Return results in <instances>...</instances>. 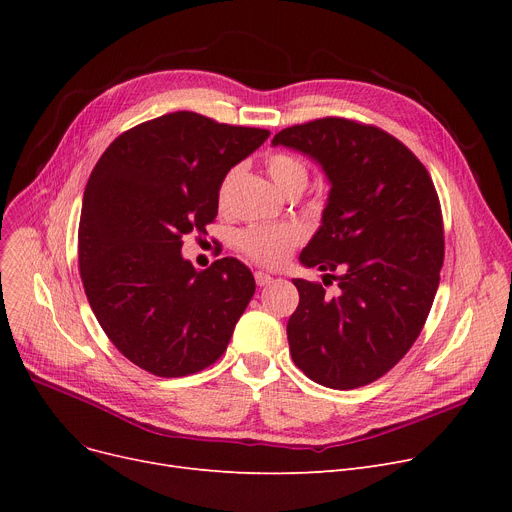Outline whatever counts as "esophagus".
I'll use <instances>...</instances> for the list:
<instances>
[{
	"instance_id": "1",
	"label": "esophagus",
	"mask_w": 512,
	"mask_h": 512,
	"mask_svg": "<svg viewBox=\"0 0 512 512\" xmlns=\"http://www.w3.org/2000/svg\"><path fill=\"white\" fill-rule=\"evenodd\" d=\"M274 278L270 276V274H265V272H255V282H257V286H267L270 284Z\"/></svg>"
}]
</instances>
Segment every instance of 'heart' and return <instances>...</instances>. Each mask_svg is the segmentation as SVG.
<instances>
[{
  "instance_id": "b5f03b06",
  "label": "heart",
  "mask_w": 512,
  "mask_h": 512,
  "mask_svg": "<svg viewBox=\"0 0 512 512\" xmlns=\"http://www.w3.org/2000/svg\"><path fill=\"white\" fill-rule=\"evenodd\" d=\"M267 172H270L272 180L286 195L301 193L309 180V170L303 161L284 151L272 153L267 157ZM238 174H240V166L230 168L218 186V205L222 209L230 205ZM303 240H305V228L299 224H276V226L255 224L238 234V247L255 263L276 267V265H282L290 257L292 249L301 245Z\"/></svg>"
}]
</instances>
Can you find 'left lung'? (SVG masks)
Here are the masks:
<instances>
[{
	"instance_id": "8db88e82",
	"label": "left lung",
	"mask_w": 512,
	"mask_h": 512,
	"mask_svg": "<svg viewBox=\"0 0 512 512\" xmlns=\"http://www.w3.org/2000/svg\"><path fill=\"white\" fill-rule=\"evenodd\" d=\"M272 145L313 157L332 184L301 263L340 290L292 280V361L326 388L367 386L409 353L432 309L444 263L436 186L407 145L371 124L319 118L280 130Z\"/></svg>"
}]
</instances>
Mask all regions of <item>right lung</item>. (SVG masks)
Wrapping results in <instances>:
<instances>
[{"label":"right lung","mask_w":512,"mask_h":512,"mask_svg":"<svg viewBox=\"0 0 512 512\" xmlns=\"http://www.w3.org/2000/svg\"><path fill=\"white\" fill-rule=\"evenodd\" d=\"M270 130L174 112L134 126L103 151L83 197L78 267L99 326L118 351L159 378L218 361L255 294L234 257L197 272L182 236L218 215L224 174Z\"/></svg>","instance_id":"obj_1"}]
</instances>
